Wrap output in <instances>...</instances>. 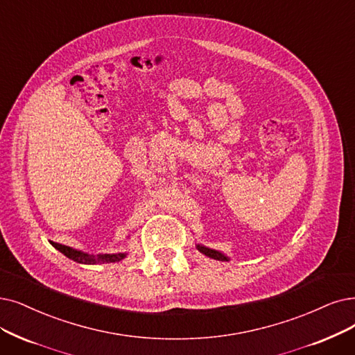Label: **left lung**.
<instances>
[{"label": "left lung", "mask_w": 355, "mask_h": 355, "mask_svg": "<svg viewBox=\"0 0 355 355\" xmlns=\"http://www.w3.org/2000/svg\"><path fill=\"white\" fill-rule=\"evenodd\" d=\"M198 248V250H200L201 253H204V254H207V257H209V258H212V259H218V261H229L227 259L223 253H220V252H216V250H212V249H208V248H204V246H200L198 245L196 246Z\"/></svg>", "instance_id": "8db88e82"}]
</instances>
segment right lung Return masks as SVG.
I'll return each instance as SVG.
<instances>
[{
	"label": "right lung",
	"instance_id": "right-lung-1",
	"mask_svg": "<svg viewBox=\"0 0 355 355\" xmlns=\"http://www.w3.org/2000/svg\"><path fill=\"white\" fill-rule=\"evenodd\" d=\"M51 245L58 249L61 253H64L67 258L73 259L78 263H96V262H119L121 259L125 258V253H116V254H101L98 258H94V257H89L87 253H81L80 250H76V249H71L68 246H64V245H60V243H55V242H51Z\"/></svg>",
	"mask_w": 355,
	"mask_h": 355
}]
</instances>
